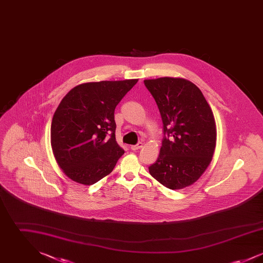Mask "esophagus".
Returning <instances> with one entry per match:
<instances>
[{
	"instance_id": "34e87169",
	"label": "esophagus",
	"mask_w": 263,
	"mask_h": 263,
	"mask_svg": "<svg viewBox=\"0 0 263 263\" xmlns=\"http://www.w3.org/2000/svg\"><path fill=\"white\" fill-rule=\"evenodd\" d=\"M142 143H138L137 145H132L131 147H130V149L132 151H137L139 149H141L142 148Z\"/></svg>"
}]
</instances>
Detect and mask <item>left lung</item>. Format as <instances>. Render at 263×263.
Listing matches in <instances>:
<instances>
[{"label": "left lung", "mask_w": 263, "mask_h": 263, "mask_svg": "<svg viewBox=\"0 0 263 263\" xmlns=\"http://www.w3.org/2000/svg\"><path fill=\"white\" fill-rule=\"evenodd\" d=\"M162 116L163 138L150 175L163 186L181 189L194 183L212 161L216 125L202 91L181 78L145 80Z\"/></svg>", "instance_id": "left-lung-1"}]
</instances>
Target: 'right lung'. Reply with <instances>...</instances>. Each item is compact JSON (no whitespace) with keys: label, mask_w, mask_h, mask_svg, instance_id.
<instances>
[{"label":"right lung","mask_w":263,"mask_h":263,"mask_svg":"<svg viewBox=\"0 0 263 263\" xmlns=\"http://www.w3.org/2000/svg\"><path fill=\"white\" fill-rule=\"evenodd\" d=\"M138 80L101 81L72 88L51 123V146L64 174L91 185L109 175L124 150L115 139L114 110Z\"/></svg>","instance_id":"1"}]
</instances>
